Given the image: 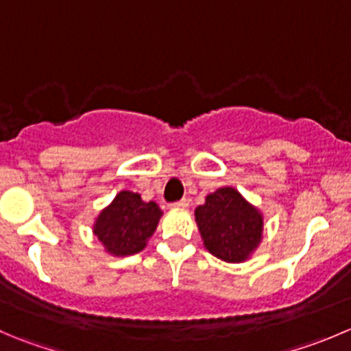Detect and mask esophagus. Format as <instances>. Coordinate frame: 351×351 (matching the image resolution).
Instances as JSON below:
<instances>
[{
	"instance_id": "obj_1",
	"label": "esophagus",
	"mask_w": 351,
	"mask_h": 351,
	"mask_svg": "<svg viewBox=\"0 0 351 351\" xmlns=\"http://www.w3.org/2000/svg\"><path fill=\"white\" fill-rule=\"evenodd\" d=\"M169 207H171V209H186V207H189V200L182 199V200H178V202L169 204Z\"/></svg>"
}]
</instances>
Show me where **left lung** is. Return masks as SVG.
I'll return each instance as SVG.
<instances>
[{
  "instance_id": "1",
  "label": "left lung",
  "mask_w": 351,
  "mask_h": 351,
  "mask_svg": "<svg viewBox=\"0 0 351 351\" xmlns=\"http://www.w3.org/2000/svg\"><path fill=\"white\" fill-rule=\"evenodd\" d=\"M204 247L226 262H243L262 240V214L231 186L217 189L195 209Z\"/></svg>"
}]
</instances>
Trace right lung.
Here are the masks:
<instances>
[{"mask_svg": "<svg viewBox=\"0 0 351 351\" xmlns=\"http://www.w3.org/2000/svg\"><path fill=\"white\" fill-rule=\"evenodd\" d=\"M161 216L162 210L156 202H144L138 193L121 190L99 213L94 234L111 255L127 257L144 250Z\"/></svg>", "mask_w": 351, "mask_h": 351, "instance_id": "obj_1", "label": "right lung"}]
</instances>
